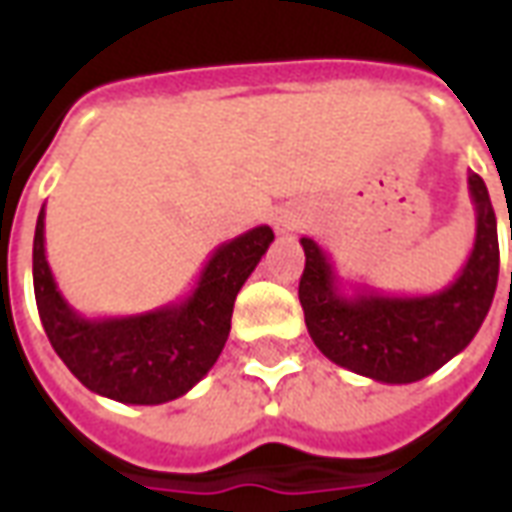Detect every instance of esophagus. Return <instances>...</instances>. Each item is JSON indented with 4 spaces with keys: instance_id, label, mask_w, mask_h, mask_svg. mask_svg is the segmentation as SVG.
Instances as JSON below:
<instances>
[{
    "instance_id": "34e87169",
    "label": "esophagus",
    "mask_w": 512,
    "mask_h": 512,
    "mask_svg": "<svg viewBox=\"0 0 512 512\" xmlns=\"http://www.w3.org/2000/svg\"><path fill=\"white\" fill-rule=\"evenodd\" d=\"M293 225H295V222L290 217H282V219H279V222H276V227H279V233H290V230H293Z\"/></svg>"
}]
</instances>
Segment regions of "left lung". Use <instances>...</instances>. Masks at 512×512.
Segmentation results:
<instances>
[{
  "instance_id": "obj_1",
  "label": "left lung",
  "mask_w": 512,
  "mask_h": 512,
  "mask_svg": "<svg viewBox=\"0 0 512 512\" xmlns=\"http://www.w3.org/2000/svg\"><path fill=\"white\" fill-rule=\"evenodd\" d=\"M467 184L475 203V244L456 279L437 293L344 290L323 246L301 238L306 266L298 298L309 336L328 361L369 380L407 385L442 369L475 339L497 290L499 238L486 184L478 173H469Z\"/></svg>"
}]
</instances>
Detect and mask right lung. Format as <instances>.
Instances as JSON below:
<instances>
[{
	"mask_svg": "<svg viewBox=\"0 0 512 512\" xmlns=\"http://www.w3.org/2000/svg\"><path fill=\"white\" fill-rule=\"evenodd\" d=\"M274 241L257 225L219 244L187 298L127 317H83L67 304L45 257V206L34 227L37 312L64 366L92 393L121 404H165L192 391L217 363L238 290Z\"/></svg>",
	"mask_w": 512,
	"mask_h": 512,
	"instance_id": "add662e5",
	"label": "right lung"
}]
</instances>
